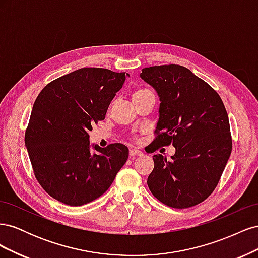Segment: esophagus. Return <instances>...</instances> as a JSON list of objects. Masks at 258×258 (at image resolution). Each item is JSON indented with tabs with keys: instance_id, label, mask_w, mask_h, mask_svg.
I'll return each instance as SVG.
<instances>
[{
	"instance_id": "obj_1",
	"label": "esophagus",
	"mask_w": 258,
	"mask_h": 258,
	"mask_svg": "<svg viewBox=\"0 0 258 258\" xmlns=\"http://www.w3.org/2000/svg\"><path fill=\"white\" fill-rule=\"evenodd\" d=\"M129 154H130V157H134V156H141L142 152L137 150V148H131L129 151Z\"/></svg>"
}]
</instances>
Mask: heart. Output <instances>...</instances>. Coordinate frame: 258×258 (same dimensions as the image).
Here are the masks:
<instances>
[{"label":"heart","instance_id":"b5f03b06","mask_svg":"<svg viewBox=\"0 0 258 258\" xmlns=\"http://www.w3.org/2000/svg\"><path fill=\"white\" fill-rule=\"evenodd\" d=\"M148 93H152V91L146 89V88L137 89V90L134 92V95H132V99H134V100L139 99V98H141V97H144V96L148 95Z\"/></svg>","mask_w":258,"mask_h":258}]
</instances>
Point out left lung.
Here are the masks:
<instances>
[{
    "instance_id": "8db88e82",
    "label": "left lung",
    "mask_w": 258,
    "mask_h": 258,
    "mask_svg": "<svg viewBox=\"0 0 258 258\" xmlns=\"http://www.w3.org/2000/svg\"><path fill=\"white\" fill-rule=\"evenodd\" d=\"M141 79L160 100L156 138L150 153L172 144L167 160L153 156L147 185L163 205L186 209L206 200L222 176L232 141L227 112L218 93L190 70L177 64L142 69Z\"/></svg>"
}]
</instances>
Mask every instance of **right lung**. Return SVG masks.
Returning <instances> with one entry per match:
<instances>
[{"label":"right lung","instance_id":"1","mask_svg":"<svg viewBox=\"0 0 258 258\" xmlns=\"http://www.w3.org/2000/svg\"><path fill=\"white\" fill-rule=\"evenodd\" d=\"M129 74L83 68L46 85L31 112L25 143L37 182L62 204L79 207L110 188L128 159L127 146L93 145L89 131L105 118Z\"/></svg>","mask_w":258,"mask_h":258}]
</instances>
